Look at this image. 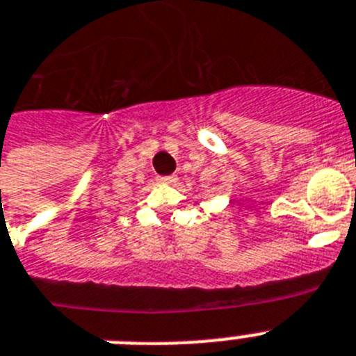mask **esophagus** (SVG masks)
<instances>
[{"label": "esophagus", "mask_w": 356, "mask_h": 356, "mask_svg": "<svg viewBox=\"0 0 356 356\" xmlns=\"http://www.w3.org/2000/svg\"><path fill=\"white\" fill-rule=\"evenodd\" d=\"M175 180H176L175 176H160V178H159L160 184H165V185L172 184V181H175Z\"/></svg>", "instance_id": "obj_1"}]
</instances>
